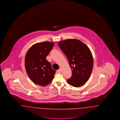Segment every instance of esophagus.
Here are the masks:
<instances>
[{
    "label": "esophagus",
    "instance_id": "esophagus-1",
    "mask_svg": "<svg viewBox=\"0 0 120 120\" xmlns=\"http://www.w3.org/2000/svg\"><path fill=\"white\" fill-rule=\"evenodd\" d=\"M57 72L58 73H60L61 71H62V69H61V68H59L58 70H57Z\"/></svg>",
    "mask_w": 120,
    "mask_h": 120
}]
</instances>
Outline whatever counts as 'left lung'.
<instances>
[{"mask_svg": "<svg viewBox=\"0 0 120 120\" xmlns=\"http://www.w3.org/2000/svg\"><path fill=\"white\" fill-rule=\"evenodd\" d=\"M68 58L72 70V76L67 79L75 87L84 85L91 75L93 59L91 52L85 44L77 39H67L58 43Z\"/></svg>", "mask_w": 120, "mask_h": 120, "instance_id": "obj_1", "label": "left lung"}]
</instances>
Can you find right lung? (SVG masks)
I'll return each instance as SVG.
<instances>
[{
  "label": "right lung",
  "instance_id": "1",
  "mask_svg": "<svg viewBox=\"0 0 120 120\" xmlns=\"http://www.w3.org/2000/svg\"><path fill=\"white\" fill-rule=\"evenodd\" d=\"M53 45V42L49 41L35 44L29 49L25 56V67L29 77L41 86L50 83L56 72L46 59Z\"/></svg>",
  "mask_w": 120,
  "mask_h": 120
}]
</instances>
